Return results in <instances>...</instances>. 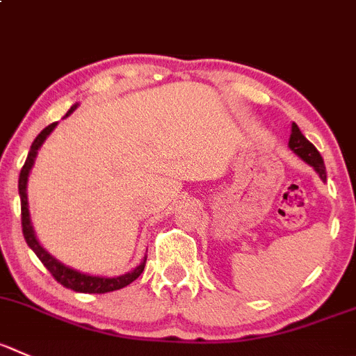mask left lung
Masks as SVG:
<instances>
[{
    "instance_id": "left-lung-1",
    "label": "left lung",
    "mask_w": 356,
    "mask_h": 356,
    "mask_svg": "<svg viewBox=\"0 0 356 356\" xmlns=\"http://www.w3.org/2000/svg\"><path fill=\"white\" fill-rule=\"evenodd\" d=\"M289 147L293 154L299 155L304 162H307L309 165H313L314 171L320 175V178L323 181H327V171H325L323 159H321L320 152L316 150L313 143L300 133V129L297 127V124H292V134H290Z\"/></svg>"
}]
</instances>
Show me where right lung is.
I'll return each mask as SVG.
<instances>
[{
    "label": "right lung",
    "instance_id": "right-lung-1",
    "mask_svg": "<svg viewBox=\"0 0 356 356\" xmlns=\"http://www.w3.org/2000/svg\"><path fill=\"white\" fill-rule=\"evenodd\" d=\"M76 106H79V104H73V106L70 108V111L66 113V117L70 113H73V111L76 110ZM56 125H57V122L47 125L45 129H43L42 133L36 136V140L33 141V145H31V150H29V154H28V159H26L22 169H20L19 195H20V215H22L24 239H26V243H28L29 248L36 253V257L42 260L43 266L50 270V274L54 276V280H56L57 283H60L63 286H66V289H71V290H74V292H82V293H106V292H113V290L124 289V286H127L129 283H133L134 280H136V277L143 273L147 257H145L143 262H141L136 269L131 270V273H127V274H122V276H117V277L90 276V274H83V273H80V270H74V269H71V267L60 264L59 260L54 259V257L50 255V253L47 252L42 245H40L38 239H36L35 231H33V225H31V218H29V208H28V192H26L28 191V176H29V172H31L33 164H35V159H36V155H38L40 147H42L43 141L47 140V136H49V134L56 129Z\"/></svg>",
    "mask_w": 356,
    "mask_h": 356
}]
</instances>
